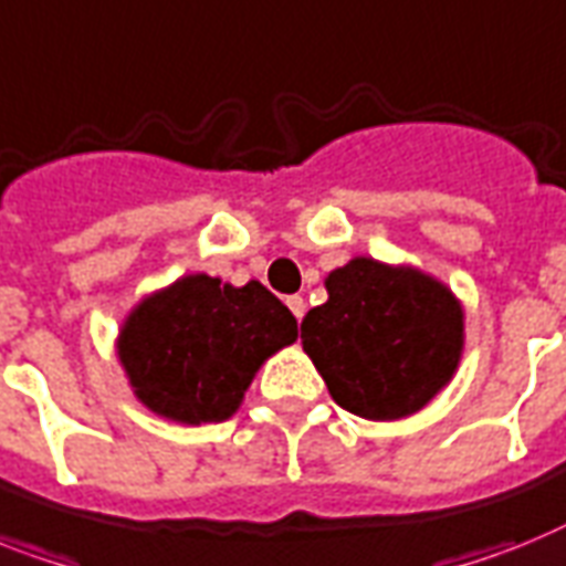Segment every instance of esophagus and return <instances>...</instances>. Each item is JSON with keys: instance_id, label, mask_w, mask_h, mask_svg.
Wrapping results in <instances>:
<instances>
[{"instance_id": "34e87169", "label": "esophagus", "mask_w": 566, "mask_h": 566, "mask_svg": "<svg viewBox=\"0 0 566 566\" xmlns=\"http://www.w3.org/2000/svg\"><path fill=\"white\" fill-rule=\"evenodd\" d=\"M287 307H291L293 316H296L298 323H302V316H305V298H302V296H287Z\"/></svg>"}]
</instances>
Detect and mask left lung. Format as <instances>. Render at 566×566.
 Returning a JSON list of instances; mask_svg holds the SVG:
<instances>
[{
  "label": "left lung",
  "instance_id": "obj_1",
  "mask_svg": "<svg viewBox=\"0 0 566 566\" xmlns=\"http://www.w3.org/2000/svg\"><path fill=\"white\" fill-rule=\"evenodd\" d=\"M325 291L302 319V348L343 410L398 421L453 380L465 311L436 275L357 255L325 275Z\"/></svg>",
  "mask_w": 566,
  "mask_h": 566
}]
</instances>
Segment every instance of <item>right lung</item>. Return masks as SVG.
Segmentation results:
<instances>
[{"label":"right lung","mask_w":566,"mask_h":566,"mask_svg":"<svg viewBox=\"0 0 566 566\" xmlns=\"http://www.w3.org/2000/svg\"><path fill=\"white\" fill-rule=\"evenodd\" d=\"M296 337V316L261 282L191 273L136 302L116 355L150 412L200 427L235 416L255 371Z\"/></svg>","instance_id":"obj_1"}]
</instances>
